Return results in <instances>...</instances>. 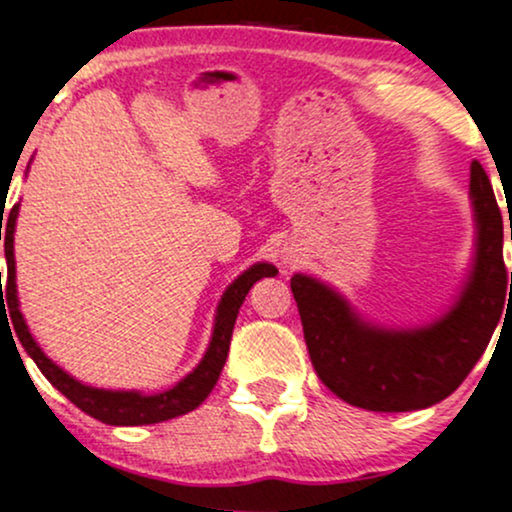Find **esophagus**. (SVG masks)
Segmentation results:
<instances>
[{"instance_id": "esophagus-1", "label": "esophagus", "mask_w": 512, "mask_h": 512, "mask_svg": "<svg viewBox=\"0 0 512 512\" xmlns=\"http://www.w3.org/2000/svg\"><path fill=\"white\" fill-rule=\"evenodd\" d=\"M291 257H293V255H291V252L281 250V260H284V264H286V262H291Z\"/></svg>"}]
</instances>
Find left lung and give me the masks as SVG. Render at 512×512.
I'll list each match as a JSON object with an SVG mask.
<instances>
[{
    "label": "left lung",
    "mask_w": 512,
    "mask_h": 512,
    "mask_svg": "<svg viewBox=\"0 0 512 512\" xmlns=\"http://www.w3.org/2000/svg\"><path fill=\"white\" fill-rule=\"evenodd\" d=\"M469 195L477 216L472 274L455 305L431 325H368L330 286L313 276H291L310 361L339 399L368 411L426 409L452 395L477 366L503 317L505 298H512V272L508 276L503 262L501 209L479 161H472Z\"/></svg>",
    "instance_id": "obj_1"
}]
</instances>
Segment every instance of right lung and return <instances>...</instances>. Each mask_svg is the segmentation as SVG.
I'll return each instance as SVG.
<instances>
[{
	"label": "right lung",
	"instance_id": "obj_1",
	"mask_svg": "<svg viewBox=\"0 0 512 512\" xmlns=\"http://www.w3.org/2000/svg\"><path fill=\"white\" fill-rule=\"evenodd\" d=\"M16 216H19V204H14L9 211V219L4 226H0V240L4 238V255H7V284L4 291L0 289L2 303L0 313L7 315L14 325L16 337L26 354L38 363L40 373L50 380L57 390L62 392L69 402L76 404L81 411H86L93 419L103 421L110 426H144V424H161V421L175 419V416L187 414V411L197 409L199 404L207 399V395L214 390L216 380H219L223 363L228 358V346H231V334L233 325H236V317L240 305H243L245 296L252 289L255 281H260L262 276H274L276 267L274 264L260 262L252 264L248 272H243L228 286L226 293L221 296L219 308H216V320H214V334H211V342L207 354H204L199 366L192 370L190 375L180 380L178 385L170 387L166 392H158V395H142V392H125V390H98V387L84 385L79 380H74L72 375L64 373V370L52 363L48 356L43 354L35 339L28 332L26 320H23L19 310V298H16V267H14V226ZM4 221V214H2ZM8 298V303H3V298Z\"/></svg>",
	"mask_w": 512,
	"mask_h": 512
}]
</instances>
